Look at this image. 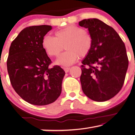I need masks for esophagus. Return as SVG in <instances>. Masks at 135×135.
Segmentation results:
<instances>
[{
    "label": "esophagus",
    "mask_w": 135,
    "mask_h": 135,
    "mask_svg": "<svg viewBox=\"0 0 135 135\" xmlns=\"http://www.w3.org/2000/svg\"><path fill=\"white\" fill-rule=\"evenodd\" d=\"M63 69L64 70V71H65V72H68L69 71L70 68H64Z\"/></svg>",
    "instance_id": "esophagus-1"
}]
</instances>
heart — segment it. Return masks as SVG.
I'll return each mask as SVG.
<instances>
[{
    "mask_svg": "<svg viewBox=\"0 0 135 135\" xmlns=\"http://www.w3.org/2000/svg\"><path fill=\"white\" fill-rule=\"evenodd\" d=\"M55 38L46 36L42 45L50 56H57L65 47L66 51L60 55L56 64L63 66L75 63L79 57L84 58L89 54L93 40L89 32L75 25H68L55 33Z\"/></svg>",
    "mask_w": 135,
    "mask_h": 135,
    "instance_id": "1",
    "label": "heart"
}]
</instances>
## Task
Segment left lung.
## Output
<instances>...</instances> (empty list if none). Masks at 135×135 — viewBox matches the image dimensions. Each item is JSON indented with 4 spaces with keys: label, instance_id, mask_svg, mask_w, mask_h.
Instances as JSON below:
<instances>
[{
    "label": "left lung",
    "instance_id": "left-lung-1",
    "mask_svg": "<svg viewBox=\"0 0 135 135\" xmlns=\"http://www.w3.org/2000/svg\"><path fill=\"white\" fill-rule=\"evenodd\" d=\"M79 24L88 29L93 40L81 61L82 90L93 100H110L124 85L128 66L126 46L114 28L98 19H83Z\"/></svg>",
    "mask_w": 135,
    "mask_h": 135
}]
</instances>
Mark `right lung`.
<instances>
[{"label": "right lung", "mask_w": 135, "mask_h": 135, "mask_svg": "<svg viewBox=\"0 0 135 135\" xmlns=\"http://www.w3.org/2000/svg\"><path fill=\"white\" fill-rule=\"evenodd\" d=\"M50 25L26 27L11 42L7 70L11 85L19 96L35 105L54 102L61 93L65 72L52 61L42 45Z\"/></svg>", "instance_id": "add662e5"}]
</instances>
